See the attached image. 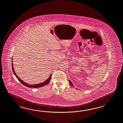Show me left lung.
I'll use <instances>...</instances> for the list:
<instances>
[{
  "mask_svg": "<svg viewBox=\"0 0 123 123\" xmlns=\"http://www.w3.org/2000/svg\"><path fill=\"white\" fill-rule=\"evenodd\" d=\"M69 84H70V85H71V86H73V84L71 83V82L70 81V80H69Z\"/></svg>",
  "mask_w": 123,
  "mask_h": 123,
  "instance_id": "left-lung-1",
  "label": "left lung"
}]
</instances>
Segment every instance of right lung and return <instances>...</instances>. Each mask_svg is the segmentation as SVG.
<instances>
[{"mask_svg": "<svg viewBox=\"0 0 123 123\" xmlns=\"http://www.w3.org/2000/svg\"><path fill=\"white\" fill-rule=\"evenodd\" d=\"M12 70H13V73L14 74V75L16 76V77L20 81V82L22 83V84H23V85H24V86H27L28 87H30V88H40V87H43V86H46L47 84H48L49 83V82L50 81V79H51V78L52 74L50 75L49 77L48 78V79L46 80V81H45L44 82L40 83V84H36V85H29L28 84L24 82L22 80H21V79H20V78L18 77L17 75L15 74V73L14 72V67H13L12 60Z\"/></svg>", "mask_w": 123, "mask_h": 123, "instance_id": "add662e5", "label": "right lung"}]
</instances>
